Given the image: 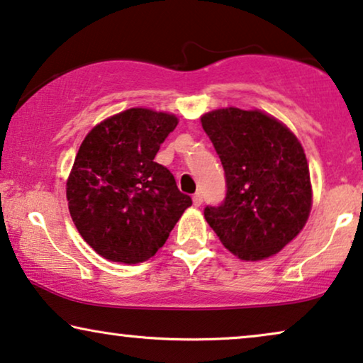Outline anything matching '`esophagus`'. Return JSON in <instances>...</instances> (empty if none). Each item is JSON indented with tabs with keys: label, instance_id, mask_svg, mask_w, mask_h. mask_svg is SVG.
<instances>
[{
	"label": "esophagus",
	"instance_id": "esophagus-1",
	"mask_svg": "<svg viewBox=\"0 0 363 363\" xmlns=\"http://www.w3.org/2000/svg\"><path fill=\"white\" fill-rule=\"evenodd\" d=\"M192 202H194L196 207H199V206L202 204V196H201V192H196V194L192 196Z\"/></svg>",
	"mask_w": 363,
	"mask_h": 363
}]
</instances>
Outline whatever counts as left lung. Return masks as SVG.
Listing matches in <instances>:
<instances>
[{"label":"left lung","mask_w":363,"mask_h":363,"mask_svg":"<svg viewBox=\"0 0 363 363\" xmlns=\"http://www.w3.org/2000/svg\"><path fill=\"white\" fill-rule=\"evenodd\" d=\"M225 172V199L204 217L220 242L242 260L282 250L303 229L312 184L302 144L262 111L216 109L201 118Z\"/></svg>","instance_id":"left-lung-1"}]
</instances>
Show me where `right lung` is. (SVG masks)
<instances>
[{
	"label": "right lung",
	"mask_w": 363,
	"mask_h": 363,
	"mask_svg": "<svg viewBox=\"0 0 363 363\" xmlns=\"http://www.w3.org/2000/svg\"><path fill=\"white\" fill-rule=\"evenodd\" d=\"M177 125L174 114L125 109L94 125L76 154L66 197L81 238L113 262L151 259L192 206L154 161Z\"/></svg>",
	"instance_id": "1"
}]
</instances>
